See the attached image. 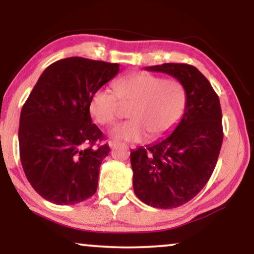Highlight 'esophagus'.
<instances>
[{
    "mask_svg": "<svg viewBox=\"0 0 254 254\" xmlns=\"http://www.w3.org/2000/svg\"><path fill=\"white\" fill-rule=\"evenodd\" d=\"M117 144H118L117 141H109V145H110L111 149H113L114 147H116Z\"/></svg>",
    "mask_w": 254,
    "mask_h": 254,
    "instance_id": "1",
    "label": "esophagus"
}]
</instances>
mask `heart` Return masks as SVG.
<instances>
[{"mask_svg": "<svg viewBox=\"0 0 254 254\" xmlns=\"http://www.w3.org/2000/svg\"><path fill=\"white\" fill-rule=\"evenodd\" d=\"M114 92L100 88L89 103L90 114L102 126L113 124L120 113V104L128 109L129 121L110 130L116 140L142 141L148 135L156 138L169 133L178 124L186 109L187 93L179 81L138 71L117 79Z\"/></svg>", "mask_w": 254, "mask_h": 254, "instance_id": "heart-1", "label": "heart"}]
</instances>
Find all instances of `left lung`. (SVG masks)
<instances>
[{
    "label": "left lung",
    "mask_w": 254,
    "mask_h": 254,
    "mask_svg": "<svg viewBox=\"0 0 254 254\" xmlns=\"http://www.w3.org/2000/svg\"><path fill=\"white\" fill-rule=\"evenodd\" d=\"M145 69L172 76L187 93L176 129L130 152L134 193L148 206L171 209L192 200L213 175L223 141L220 99L193 65L163 64Z\"/></svg>",
    "instance_id": "1"
}]
</instances>
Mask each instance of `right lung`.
<instances>
[{
  "mask_svg": "<svg viewBox=\"0 0 254 254\" xmlns=\"http://www.w3.org/2000/svg\"><path fill=\"white\" fill-rule=\"evenodd\" d=\"M119 72V64L67 58L45 69L20 112L19 156L34 190L52 203L75 204L96 193L109 155L92 124L93 93Z\"/></svg>",
  "mask_w": 254,
  "mask_h": 254,
  "instance_id": "add662e5",
  "label": "right lung"
}]
</instances>
